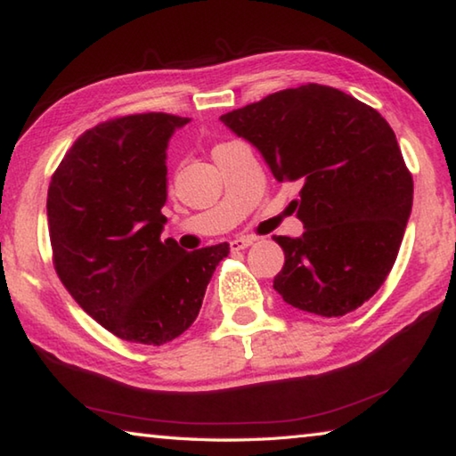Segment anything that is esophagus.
Returning a JSON list of instances; mask_svg holds the SVG:
<instances>
[{
  "instance_id": "34e87169",
  "label": "esophagus",
  "mask_w": 456,
  "mask_h": 456,
  "mask_svg": "<svg viewBox=\"0 0 456 456\" xmlns=\"http://www.w3.org/2000/svg\"><path fill=\"white\" fill-rule=\"evenodd\" d=\"M253 243H256V237H235V239H231V241H229L231 249H233V251L247 249V247L253 245Z\"/></svg>"
}]
</instances>
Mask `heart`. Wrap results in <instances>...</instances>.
Instances as JSON below:
<instances>
[{
    "mask_svg": "<svg viewBox=\"0 0 456 456\" xmlns=\"http://www.w3.org/2000/svg\"><path fill=\"white\" fill-rule=\"evenodd\" d=\"M221 144H225V142H219V144H215V146H213V151H215V149H219V146H221Z\"/></svg>",
    "mask_w": 456,
    "mask_h": 456,
    "instance_id": "b5f03b06",
    "label": "heart"
}]
</instances>
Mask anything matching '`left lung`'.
Here are the masks:
<instances>
[{
  "instance_id": "1",
  "label": "left lung",
  "mask_w": 456,
  "mask_h": 456,
  "mask_svg": "<svg viewBox=\"0 0 456 456\" xmlns=\"http://www.w3.org/2000/svg\"><path fill=\"white\" fill-rule=\"evenodd\" d=\"M221 120L264 154L304 235L273 237L285 264L273 288L283 302L339 318L368 302L388 277L412 209V175L395 130L346 92L304 84L273 92Z\"/></svg>"
}]
</instances>
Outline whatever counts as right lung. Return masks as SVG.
I'll list each match as a JSON object with an SVG mask.
<instances>
[{"mask_svg":"<svg viewBox=\"0 0 456 456\" xmlns=\"http://www.w3.org/2000/svg\"><path fill=\"white\" fill-rule=\"evenodd\" d=\"M187 122L167 112L100 122L76 138L50 181L53 269L82 310L126 342L179 338L229 256V243L183 251L160 239L167 142Z\"/></svg>","mask_w":456,"mask_h":456,"instance_id":"obj_1","label":"right lung"}]
</instances>
